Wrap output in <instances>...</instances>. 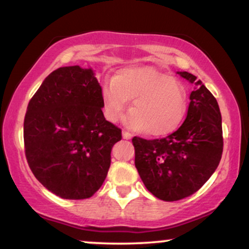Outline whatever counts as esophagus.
Listing matches in <instances>:
<instances>
[{"mask_svg": "<svg viewBox=\"0 0 249 249\" xmlns=\"http://www.w3.org/2000/svg\"><path fill=\"white\" fill-rule=\"evenodd\" d=\"M123 138L124 139H131L132 138V134L130 132H127V131H123Z\"/></svg>", "mask_w": 249, "mask_h": 249, "instance_id": "1", "label": "esophagus"}]
</instances>
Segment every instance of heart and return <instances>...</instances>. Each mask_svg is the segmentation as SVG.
<instances>
[{
    "label": "heart",
    "instance_id": "1",
    "mask_svg": "<svg viewBox=\"0 0 249 249\" xmlns=\"http://www.w3.org/2000/svg\"><path fill=\"white\" fill-rule=\"evenodd\" d=\"M104 115L116 123L132 101L127 124L147 136L160 137L177 130L187 107L186 88L179 79L152 67L119 70L102 88Z\"/></svg>",
    "mask_w": 249,
    "mask_h": 249
}]
</instances>
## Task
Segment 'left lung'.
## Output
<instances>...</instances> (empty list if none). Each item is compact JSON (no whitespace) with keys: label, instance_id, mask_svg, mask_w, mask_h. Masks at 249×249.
<instances>
[{"label":"left lung","instance_id":"8db88e82","mask_svg":"<svg viewBox=\"0 0 249 249\" xmlns=\"http://www.w3.org/2000/svg\"><path fill=\"white\" fill-rule=\"evenodd\" d=\"M178 75L198 87L190 95L186 119L166 138L133 137L134 165L146 188L164 201L192 196L211 178L221 159V113L218 102L196 77Z\"/></svg>","mask_w":249,"mask_h":249}]
</instances>
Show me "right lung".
<instances>
[{"label": "right lung", "instance_id": "add662e5", "mask_svg": "<svg viewBox=\"0 0 249 249\" xmlns=\"http://www.w3.org/2000/svg\"><path fill=\"white\" fill-rule=\"evenodd\" d=\"M102 87L91 69L53 71L30 99L24 150L36 179L63 199L81 200L101 188L122 130L103 115Z\"/></svg>", "mask_w": 249, "mask_h": 249}]
</instances>
